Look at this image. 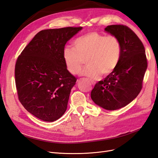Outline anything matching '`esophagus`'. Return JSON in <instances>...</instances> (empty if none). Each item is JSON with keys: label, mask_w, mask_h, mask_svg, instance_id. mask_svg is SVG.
Here are the masks:
<instances>
[{"label": "esophagus", "mask_w": 158, "mask_h": 158, "mask_svg": "<svg viewBox=\"0 0 158 158\" xmlns=\"http://www.w3.org/2000/svg\"><path fill=\"white\" fill-rule=\"evenodd\" d=\"M91 84H93V85H94L95 83L93 82V81H92V82H91Z\"/></svg>", "instance_id": "obj_1"}]
</instances>
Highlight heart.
<instances>
[{"mask_svg": "<svg viewBox=\"0 0 158 158\" xmlns=\"http://www.w3.org/2000/svg\"><path fill=\"white\" fill-rule=\"evenodd\" d=\"M73 45L64 49L63 59L69 71L74 75L80 73L85 59L88 66L82 74L92 79L101 74L107 76L117 68L121 58L122 44L113 35L89 32L76 38Z\"/></svg>", "mask_w": 158, "mask_h": 158, "instance_id": "b5f03b06", "label": "heart"}]
</instances>
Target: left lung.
I'll return each mask as SVG.
<instances>
[{
    "instance_id": "1",
    "label": "left lung",
    "mask_w": 158,
    "mask_h": 158,
    "mask_svg": "<svg viewBox=\"0 0 158 158\" xmlns=\"http://www.w3.org/2000/svg\"><path fill=\"white\" fill-rule=\"evenodd\" d=\"M105 30L120 40L121 58L111 74L95 84L91 98L98 106L113 111L126 106L139 94L148 63L144 45L131 28L111 25Z\"/></svg>"
}]
</instances>
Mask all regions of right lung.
<instances>
[{
	"label": "right lung",
	"mask_w": 158,
	"mask_h": 158,
	"mask_svg": "<svg viewBox=\"0 0 158 158\" xmlns=\"http://www.w3.org/2000/svg\"><path fill=\"white\" fill-rule=\"evenodd\" d=\"M82 27H66L38 32L18 56L15 82L19 101L42 121L59 119L67 108L76 79L63 59L65 44Z\"/></svg>",
	"instance_id": "1"
}]
</instances>
